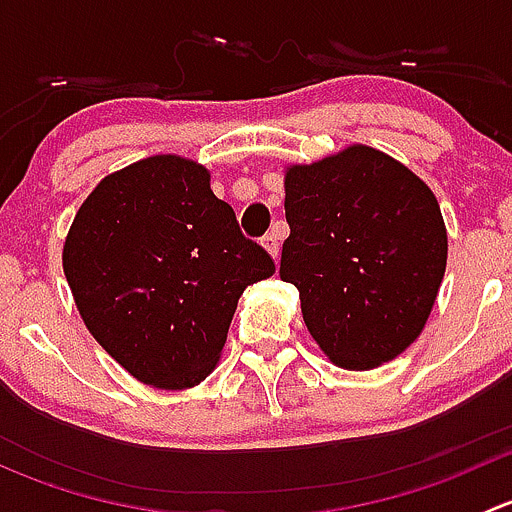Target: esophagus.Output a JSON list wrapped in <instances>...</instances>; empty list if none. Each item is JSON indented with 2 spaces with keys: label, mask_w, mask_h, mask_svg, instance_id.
I'll use <instances>...</instances> for the list:
<instances>
[{
  "label": "esophagus",
  "mask_w": 512,
  "mask_h": 512,
  "mask_svg": "<svg viewBox=\"0 0 512 512\" xmlns=\"http://www.w3.org/2000/svg\"><path fill=\"white\" fill-rule=\"evenodd\" d=\"M262 247H265V250L272 255V260L277 262V257H280V240H277L275 232H270V235L262 237Z\"/></svg>",
  "instance_id": "obj_1"
}]
</instances>
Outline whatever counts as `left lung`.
Wrapping results in <instances>:
<instances>
[{"mask_svg":"<svg viewBox=\"0 0 512 512\" xmlns=\"http://www.w3.org/2000/svg\"><path fill=\"white\" fill-rule=\"evenodd\" d=\"M280 277L342 369H374L416 342L436 302L448 235L436 195L406 165L349 146L285 173Z\"/></svg>","mask_w":512,"mask_h":512,"instance_id":"left-lung-1","label":"left lung"}]
</instances>
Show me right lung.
<instances>
[{
	"label": "right lung",
	"instance_id": "right-lung-1",
	"mask_svg": "<svg viewBox=\"0 0 512 512\" xmlns=\"http://www.w3.org/2000/svg\"><path fill=\"white\" fill-rule=\"evenodd\" d=\"M64 275L81 319L133 379L198 386L218 364L237 299L275 262L247 240L210 173L180 156L106 175L64 242Z\"/></svg>",
	"mask_w": 512,
	"mask_h": 512
}]
</instances>
